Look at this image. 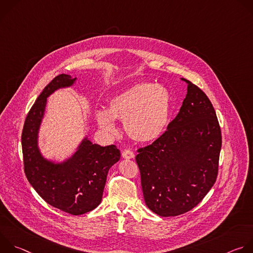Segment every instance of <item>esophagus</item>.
Masks as SVG:
<instances>
[{
    "label": "esophagus",
    "instance_id": "esophagus-1",
    "mask_svg": "<svg viewBox=\"0 0 253 253\" xmlns=\"http://www.w3.org/2000/svg\"><path fill=\"white\" fill-rule=\"evenodd\" d=\"M122 156H123V158H125V159H132V158L135 157V154H134L130 149H125V150L123 151V153H122Z\"/></svg>",
    "mask_w": 253,
    "mask_h": 253
}]
</instances>
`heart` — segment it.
Returning a JSON list of instances; mask_svg holds the SVG:
<instances>
[{"label":"heart","instance_id":"b5f03b06","mask_svg":"<svg viewBox=\"0 0 253 253\" xmlns=\"http://www.w3.org/2000/svg\"><path fill=\"white\" fill-rule=\"evenodd\" d=\"M172 109L170 91L143 82L122 91L109 102V111L97 112V121L109 133L116 131L114 119L124 122L128 136L138 143H149L164 132Z\"/></svg>","mask_w":253,"mask_h":253}]
</instances>
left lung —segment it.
<instances>
[{
	"instance_id": "1",
	"label": "left lung",
	"mask_w": 253,
	"mask_h": 253,
	"mask_svg": "<svg viewBox=\"0 0 253 253\" xmlns=\"http://www.w3.org/2000/svg\"><path fill=\"white\" fill-rule=\"evenodd\" d=\"M177 116L150 145L138 149L144 200L154 213L169 217L194 208L218 173L221 130L205 93L190 81Z\"/></svg>"
}]
</instances>
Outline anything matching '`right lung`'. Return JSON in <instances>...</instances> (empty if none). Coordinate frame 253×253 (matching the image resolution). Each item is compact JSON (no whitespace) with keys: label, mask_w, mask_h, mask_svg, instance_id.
I'll return each instance as SVG.
<instances>
[{"label":"right lung","mask_w":253,"mask_h":253,"mask_svg":"<svg viewBox=\"0 0 253 253\" xmlns=\"http://www.w3.org/2000/svg\"><path fill=\"white\" fill-rule=\"evenodd\" d=\"M76 79L61 74L44 88L26 117L22 150L25 174L37 193L53 207L72 215H81L101 203L108 171L121 155L115 145L102 147L93 144L88 137L63 162L56 163L42 155L38 137L47 98L58 89L71 87Z\"/></svg>","instance_id":"add662e5"}]
</instances>
